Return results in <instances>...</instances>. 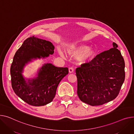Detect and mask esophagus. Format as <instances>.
I'll return each mask as SVG.
<instances>
[{
    "instance_id": "obj_1",
    "label": "esophagus",
    "mask_w": 134,
    "mask_h": 134,
    "mask_svg": "<svg viewBox=\"0 0 134 134\" xmlns=\"http://www.w3.org/2000/svg\"><path fill=\"white\" fill-rule=\"evenodd\" d=\"M68 70H69V73H72L74 72V68L73 67H69Z\"/></svg>"
}]
</instances>
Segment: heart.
<instances>
[{"label": "heart", "instance_id": "b5f03b06", "mask_svg": "<svg viewBox=\"0 0 134 134\" xmlns=\"http://www.w3.org/2000/svg\"><path fill=\"white\" fill-rule=\"evenodd\" d=\"M61 57H64V54L60 49L58 50ZM67 54L72 57H76L80 63H85L95 58L96 55V51L92 47H88L85 44H69L66 47Z\"/></svg>", "mask_w": 134, "mask_h": 134}]
</instances>
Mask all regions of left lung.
Wrapping results in <instances>:
<instances>
[{"label":"left lung","mask_w":134,"mask_h":134,"mask_svg":"<svg viewBox=\"0 0 134 134\" xmlns=\"http://www.w3.org/2000/svg\"><path fill=\"white\" fill-rule=\"evenodd\" d=\"M76 69L77 95L92 106L102 105L118 96L125 79V63L118 44Z\"/></svg>","instance_id":"1"}]
</instances>
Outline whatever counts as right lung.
I'll use <instances>...</instances> for the list:
<instances>
[{"label":"right lung","instance_id":"right-lung-1","mask_svg":"<svg viewBox=\"0 0 134 134\" xmlns=\"http://www.w3.org/2000/svg\"><path fill=\"white\" fill-rule=\"evenodd\" d=\"M54 49L50 41L33 36L24 41L13 57L10 69L12 88L17 96L30 105L42 106L51 102L59 83L68 74L67 67L44 64L36 77H24L22 73L26 64L32 59L49 57L54 53Z\"/></svg>","mask_w":134,"mask_h":134}]
</instances>
